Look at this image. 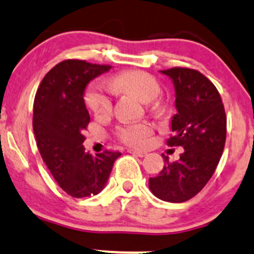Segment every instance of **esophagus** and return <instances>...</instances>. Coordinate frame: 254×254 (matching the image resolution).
I'll use <instances>...</instances> for the list:
<instances>
[{
    "instance_id": "34e87169",
    "label": "esophagus",
    "mask_w": 254,
    "mask_h": 254,
    "mask_svg": "<svg viewBox=\"0 0 254 254\" xmlns=\"http://www.w3.org/2000/svg\"><path fill=\"white\" fill-rule=\"evenodd\" d=\"M128 153H130V154H133V155H137V157H139V158H143L147 155V153L145 152H140V150H134V149H129L128 150Z\"/></svg>"
}]
</instances>
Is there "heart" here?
I'll return each instance as SVG.
<instances>
[{"mask_svg": "<svg viewBox=\"0 0 254 254\" xmlns=\"http://www.w3.org/2000/svg\"><path fill=\"white\" fill-rule=\"evenodd\" d=\"M112 91L128 92L134 95L144 102L154 100L159 95L160 86L157 80L150 74L138 70H130L117 75L114 79L107 81ZM85 104L87 109L97 117L109 116L112 111L111 92L105 85L100 82H92L87 86L84 95ZM153 133L150 125L144 122L128 124L119 126L116 134L122 142L132 147H143L148 142Z\"/></svg>", "mask_w": 254, "mask_h": 254, "instance_id": "1", "label": "heart"}]
</instances>
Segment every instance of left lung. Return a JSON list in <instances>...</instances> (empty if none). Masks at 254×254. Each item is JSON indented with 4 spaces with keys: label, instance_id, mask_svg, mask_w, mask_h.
Wrapping results in <instances>:
<instances>
[{
    "label": "left lung",
    "instance_id": "obj_1",
    "mask_svg": "<svg viewBox=\"0 0 254 254\" xmlns=\"http://www.w3.org/2000/svg\"><path fill=\"white\" fill-rule=\"evenodd\" d=\"M174 82L177 114L167 144L184 148L180 159L169 162L154 178L149 189L160 200L184 202L197 194L212 177L226 142L225 107L215 85L189 67L162 70Z\"/></svg>",
    "mask_w": 254,
    "mask_h": 254
}]
</instances>
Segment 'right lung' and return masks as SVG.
Wrapping results in <instances>:
<instances>
[{
  "mask_svg": "<svg viewBox=\"0 0 254 254\" xmlns=\"http://www.w3.org/2000/svg\"><path fill=\"white\" fill-rule=\"evenodd\" d=\"M110 65L67 59L47 72L33 105V130L43 162L59 187L72 197L96 195L106 185L119 150L90 154L82 147L90 122L86 85Z\"/></svg>",
  "mask_w": 254,
  "mask_h": 254,
  "instance_id": "obj_1",
  "label": "right lung"
}]
</instances>
